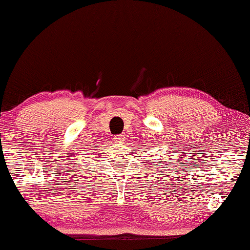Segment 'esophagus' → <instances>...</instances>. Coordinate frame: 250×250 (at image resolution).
<instances>
[{"label":"esophagus","instance_id":"obj_1","mask_svg":"<svg viewBox=\"0 0 250 250\" xmlns=\"http://www.w3.org/2000/svg\"><path fill=\"white\" fill-rule=\"evenodd\" d=\"M125 135L121 134V135H116L114 137V140H115V142H118V143H119V142H120V143H122V142L125 141Z\"/></svg>","mask_w":250,"mask_h":250}]
</instances>
